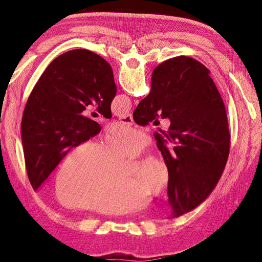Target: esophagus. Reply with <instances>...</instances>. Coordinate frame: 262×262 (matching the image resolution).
I'll list each match as a JSON object with an SVG mask.
<instances>
[{"label": "esophagus", "mask_w": 262, "mask_h": 262, "mask_svg": "<svg viewBox=\"0 0 262 262\" xmlns=\"http://www.w3.org/2000/svg\"><path fill=\"white\" fill-rule=\"evenodd\" d=\"M119 120H120L122 123H124L126 125L133 124V118H132L131 114H126L124 116H121L120 118H119Z\"/></svg>", "instance_id": "1"}]
</instances>
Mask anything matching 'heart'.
I'll list each match as a JSON object with an SVG mask.
<instances>
[{"instance_id": "obj_1", "label": "heart", "mask_w": 262, "mask_h": 262, "mask_svg": "<svg viewBox=\"0 0 262 262\" xmlns=\"http://www.w3.org/2000/svg\"><path fill=\"white\" fill-rule=\"evenodd\" d=\"M143 133L116 125L99 147L86 142L70 150L55 177L54 190L66 207L105 215L129 213L144 204L143 196L160 195L167 187L168 170L155 157H147L130 178L121 179L120 158H133L146 146Z\"/></svg>"}]
</instances>
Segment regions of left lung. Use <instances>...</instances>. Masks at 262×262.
Instances as JSON below:
<instances>
[{
    "instance_id": "left-lung-1",
    "label": "left lung",
    "mask_w": 262,
    "mask_h": 262,
    "mask_svg": "<svg viewBox=\"0 0 262 262\" xmlns=\"http://www.w3.org/2000/svg\"><path fill=\"white\" fill-rule=\"evenodd\" d=\"M117 87L113 69L100 55L75 49L55 58L31 91L21 119V142L28 179L35 191L70 149L100 132L82 113L95 104L112 118Z\"/></svg>"
}]
</instances>
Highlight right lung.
I'll return each mask as SVG.
<instances>
[{"instance_id":"right-lung-1","label":"right lung","mask_w":262,"mask_h":262,"mask_svg":"<svg viewBox=\"0 0 262 262\" xmlns=\"http://www.w3.org/2000/svg\"><path fill=\"white\" fill-rule=\"evenodd\" d=\"M158 113L170 120L168 131L156 140L168 169L170 217H177L196 208L216 186L227 162L231 133L209 70L185 55L155 68L150 92L133 119L146 125Z\"/></svg>"}]
</instances>
